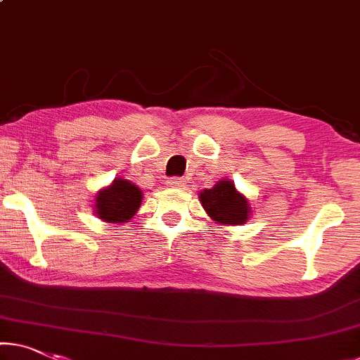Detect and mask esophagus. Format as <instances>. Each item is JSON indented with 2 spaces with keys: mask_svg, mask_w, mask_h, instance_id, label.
Listing matches in <instances>:
<instances>
[{
  "mask_svg": "<svg viewBox=\"0 0 360 360\" xmlns=\"http://www.w3.org/2000/svg\"><path fill=\"white\" fill-rule=\"evenodd\" d=\"M167 185L170 188H176V190H181V188L185 186V180L180 179V176H174V179L167 180Z\"/></svg>",
  "mask_w": 360,
  "mask_h": 360,
  "instance_id": "34e87169",
  "label": "esophagus"
}]
</instances>
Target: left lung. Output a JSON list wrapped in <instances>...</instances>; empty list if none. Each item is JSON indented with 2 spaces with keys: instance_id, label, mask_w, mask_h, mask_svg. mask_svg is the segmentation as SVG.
I'll use <instances>...</instances> for the list:
<instances>
[{
  "instance_id": "1",
  "label": "left lung",
  "mask_w": 360,
  "mask_h": 360,
  "mask_svg": "<svg viewBox=\"0 0 360 360\" xmlns=\"http://www.w3.org/2000/svg\"><path fill=\"white\" fill-rule=\"evenodd\" d=\"M204 211L209 217L222 225H241L251 215L248 199L236 191L231 180H220L214 188L199 193Z\"/></svg>"
}]
</instances>
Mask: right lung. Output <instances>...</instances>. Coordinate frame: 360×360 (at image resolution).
Masks as SVG:
<instances>
[{
	"label": "right lung",
	"instance_id": "obj_1",
	"mask_svg": "<svg viewBox=\"0 0 360 360\" xmlns=\"http://www.w3.org/2000/svg\"><path fill=\"white\" fill-rule=\"evenodd\" d=\"M143 193L125 179H115L96 195L95 214L104 222L124 224L134 217L140 207Z\"/></svg>",
	"mask_w": 360,
	"mask_h": 360
}]
</instances>
